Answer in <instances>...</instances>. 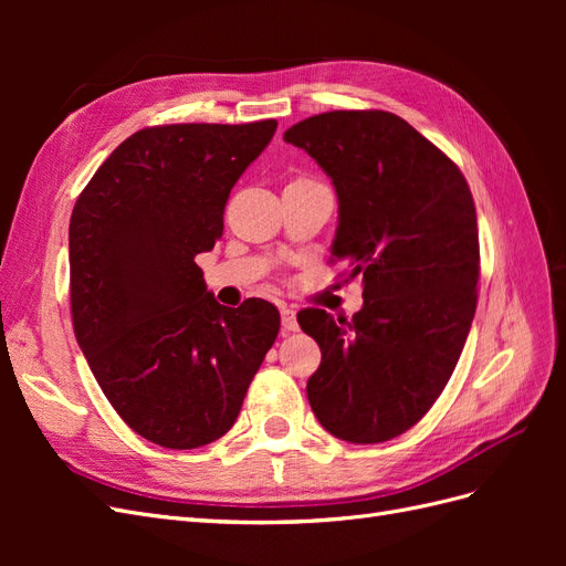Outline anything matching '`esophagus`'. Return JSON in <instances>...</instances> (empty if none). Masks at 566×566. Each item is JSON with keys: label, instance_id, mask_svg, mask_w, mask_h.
Wrapping results in <instances>:
<instances>
[{"label": "esophagus", "instance_id": "1", "mask_svg": "<svg viewBox=\"0 0 566 566\" xmlns=\"http://www.w3.org/2000/svg\"><path fill=\"white\" fill-rule=\"evenodd\" d=\"M297 331V316L293 310H287V306H283L281 310V333L287 335V333H295Z\"/></svg>", "mask_w": 566, "mask_h": 566}]
</instances>
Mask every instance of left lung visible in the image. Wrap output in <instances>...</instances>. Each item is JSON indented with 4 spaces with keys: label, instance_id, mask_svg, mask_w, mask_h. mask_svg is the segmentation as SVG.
<instances>
[{
    "label": "left lung",
    "instance_id": "left-lung-1",
    "mask_svg": "<svg viewBox=\"0 0 566 566\" xmlns=\"http://www.w3.org/2000/svg\"><path fill=\"white\" fill-rule=\"evenodd\" d=\"M283 139L333 179L331 252L364 281V310L349 321L297 314L321 347L306 397L333 437L389 441L432 408L465 347L479 281L470 186L451 158L387 111L321 113Z\"/></svg>",
    "mask_w": 566,
    "mask_h": 566
}]
</instances>
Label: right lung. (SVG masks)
Here are the masks:
<instances>
[{"instance_id":"add662e5","label":"right lung","mask_w":566,"mask_h":566,"mask_svg":"<svg viewBox=\"0 0 566 566\" xmlns=\"http://www.w3.org/2000/svg\"><path fill=\"white\" fill-rule=\"evenodd\" d=\"M276 119L146 127L80 193L67 231L71 312L98 387L165 449L224 437L281 328L266 300L221 306L196 254L224 231L233 184Z\"/></svg>"}]
</instances>
